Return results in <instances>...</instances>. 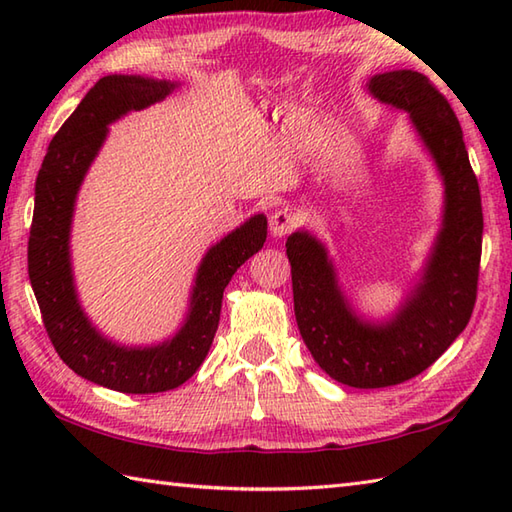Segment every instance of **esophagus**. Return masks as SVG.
Masks as SVG:
<instances>
[{
  "mask_svg": "<svg viewBox=\"0 0 512 512\" xmlns=\"http://www.w3.org/2000/svg\"><path fill=\"white\" fill-rule=\"evenodd\" d=\"M299 224V215L290 209H279L270 215V235L286 237L290 231H295Z\"/></svg>",
  "mask_w": 512,
  "mask_h": 512,
  "instance_id": "esophagus-1",
  "label": "esophagus"
}]
</instances>
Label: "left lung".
Segmentation results:
<instances>
[{
	"label": "left lung",
	"instance_id": "left-lung-1",
	"mask_svg": "<svg viewBox=\"0 0 512 512\" xmlns=\"http://www.w3.org/2000/svg\"><path fill=\"white\" fill-rule=\"evenodd\" d=\"M367 90L409 114L444 184L442 226L422 279L387 321H367L347 301L317 237L295 231L286 253L297 325L314 361L343 385L378 389L424 372L466 328L477 295L484 217L462 127L436 85L420 72L394 70L372 76Z\"/></svg>",
	"mask_w": 512,
	"mask_h": 512
}]
</instances>
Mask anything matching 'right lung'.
Returning <instances> with one entry per match:
<instances>
[{"instance_id": "1", "label": "right lung", "mask_w": 512, "mask_h": 512, "mask_svg": "<svg viewBox=\"0 0 512 512\" xmlns=\"http://www.w3.org/2000/svg\"><path fill=\"white\" fill-rule=\"evenodd\" d=\"M180 83L136 74H110L94 88L50 140L35 182V213L28 239V275L43 325L74 374L123 394H158L189 380L211 350L228 281L266 242V215H253L206 250L182 328L158 345H118L94 328L76 297L70 228L76 193L107 132L127 112L165 99Z\"/></svg>"}]
</instances>
